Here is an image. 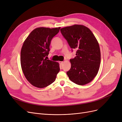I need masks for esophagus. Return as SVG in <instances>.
Returning a JSON list of instances; mask_svg holds the SVG:
<instances>
[{"instance_id":"esophagus-1","label":"esophagus","mask_w":122,"mask_h":122,"mask_svg":"<svg viewBox=\"0 0 122 122\" xmlns=\"http://www.w3.org/2000/svg\"><path fill=\"white\" fill-rule=\"evenodd\" d=\"M59 63H60V64L61 65H62V64H63V61H59Z\"/></svg>"}]
</instances>
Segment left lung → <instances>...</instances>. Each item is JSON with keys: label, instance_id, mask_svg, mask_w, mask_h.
<instances>
[{"label": "left lung", "instance_id": "obj_1", "mask_svg": "<svg viewBox=\"0 0 122 122\" xmlns=\"http://www.w3.org/2000/svg\"><path fill=\"white\" fill-rule=\"evenodd\" d=\"M62 35L76 56L70 59L71 67L67 72L70 80L83 86L97 75L101 62L99 43L90 29L82 25H74L61 29Z\"/></svg>", "mask_w": 122, "mask_h": 122}]
</instances>
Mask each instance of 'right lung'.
Returning <instances> with one entry per match:
<instances>
[{
  "instance_id": "1",
  "label": "right lung",
  "mask_w": 122,
  "mask_h": 122,
  "mask_svg": "<svg viewBox=\"0 0 122 122\" xmlns=\"http://www.w3.org/2000/svg\"><path fill=\"white\" fill-rule=\"evenodd\" d=\"M60 28H36L30 32L22 47V70L29 83L36 87L43 88L53 83L60 70L58 62L46 59L51 41Z\"/></svg>"
}]
</instances>
